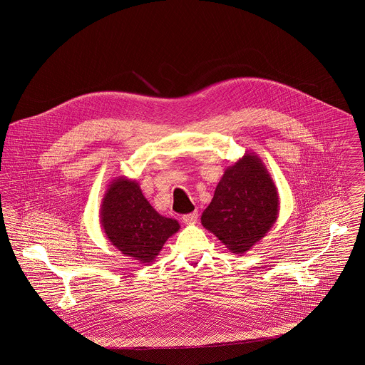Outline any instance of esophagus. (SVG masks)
Here are the masks:
<instances>
[{"label":"esophagus","mask_w":365,"mask_h":365,"mask_svg":"<svg viewBox=\"0 0 365 365\" xmlns=\"http://www.w3.org/2000/svg\"><path fill=\"white\" fill-rule=\"evenodd\" d=\"M197 217H199L197 211L190 212V214H186V215H183V222H185V224H196Z\"/></svg>","instance_id":"obj_1"}]
</instances>
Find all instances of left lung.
<instances>
[{
	"mask_svg": "<svg viewBox=\"0 0 365 365\" xmlns=\"http://www.w3.org/2000/svg\"><path fill=\"white\" fill-rule=\"evenodd\" d=\"M279 210V192L266 165L256 154L245 153L225 169L202 211V225L241 256L267 235Z\"/></svg>",
	"mask_w": 365,
	"mask_h": 365,
	"instance_id": "left-lung-1",
	"label": "left lung"
}]
</instances>
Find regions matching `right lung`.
<instances>
[{
  "label": "right lung",
  "mask_w": 365,
  "mask_h": 365,
  "mask_svg": "<svg viewBox=\"0 0 365 365\" xmlns=\"http://www.w3.org/2000/svg\"><path fill=\"white\" fill-rule=\"evenodd\" d=\"M102 230L124 256L140 263H153L165 242L180 225L176 220L161 215L144 197L137 180L115 178L101 204Z\"/></svg>",
  "instance_id": "right-lung-1"
}]
</instances>
